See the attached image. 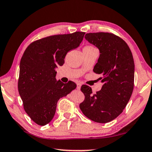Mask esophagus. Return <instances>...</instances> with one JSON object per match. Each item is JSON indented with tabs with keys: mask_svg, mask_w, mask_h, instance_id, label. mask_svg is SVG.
<instances>
[{
	"mask_svg": "<svg viewBox=\"0 0 152 152\" xmlns=\"http://www.w3.org/2000/svg\"><path fill=\"white\" fill-rule=\"evenodd\" d=\"M81 83H77V89L78 90H80V87H81Z\"/></svg>",
	"mask_w": 152,
	"mask_h": 152,
	"instance_id": "obj_1",
	"label": "esophagus"
}]
</instances>
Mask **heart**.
<instances>
[{
	"label": "heart",
	"instance_id": "1",
	"mask_svg": "<svg viewBox=\"0 0 152 152\" xmlns=\"http://www.w3.org/2000/svg\"><path fill=\"white\" fill-rule=\"evenodd\" d=\"M85 48H93L92 47H90V46H87V47H85Z\"/></svg>",
	"mask_w": 152,
	"mask_h": 152
}]
</instances>
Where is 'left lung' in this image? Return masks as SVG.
Returning <instances> with one entry per match:
<instances>
[{
    "instance_id": "obj_1",
    "label": "left lung",
    "mask_w": 152,
    "mask_h": 152,
    "mask_svg": "<svg viewBox=\"0 0 152 152\" xmlns=\"http://www.w3.org/2000/svg\"><path fill=\"white\" fill-rule=\"evenodd\" d=\"M85 38L99 50L94 67L103 76L101 89L92 94L90 87L83 85L85 100L80 104L83 114L91 121L106 123L117 118L129 102L134 89V61L129 46L110 33H89Z\"/></svg>"
}]
</instances>
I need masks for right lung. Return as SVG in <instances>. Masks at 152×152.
Returning a JSON list of instances; mask_svg holds the SVG:
<instances>
[{"label": "right lung", "instance_id": "1", "mask_svg": "<svg viewBox=\"0 0 152 152\" xmlns=\"http://www.w3.org/2000/svg\"><path fill=\"white\" fill-rule=\"evenodd\" d=\"M85 32L54 35L31 43L20 63L18 92L25 111L38 125L44 126L54 118L57 102L76 89L72 81L56 79V68L65 63L68 52L80 45Z\"/></svg>", "mask_w": 152, "mask_h": 152}]
</instances>
